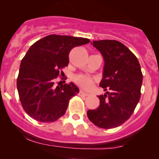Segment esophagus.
<instances>
[{
  "mask_svg": "<svg viewBox=\"0 0 159 159\" xmlns=\"http://www.w3.org/2000/svg\"><path fill=\"white\" fill-rule=\"evenodd\" d=\"M78 95H79V96H89V93H86V92H84L83 90H80V92H79V93H78Z\"/></svg>",
  "mask_w": 159,
  "mask_h": 159,
  "instance_id": "34e87169",
  "label": "esophagus"
}]
</instances>
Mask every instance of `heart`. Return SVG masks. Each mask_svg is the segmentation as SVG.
<instances>
[{"mask_svg": "<svg viewBox=\"0 0 159 159\" xmlns=\"http://www.w3.org/2000/svg\"><path fill=\"white\" fill-rule=\"evenodd\" d=\"M74 81L78 84V85L81 86V87L84 89H90L92 87L93 78L90 76L84 75H78L74 77Z\"/></svg>", "mask_w": 159, "mask_h": 159, "instance_id": "1", "label": "heart"}]
</instances>
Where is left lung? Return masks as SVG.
<instances>
[{
  "instance_id": "1",
  "label": "left lung",
  "mask_w": 159,
  "mask_h": 159,
  "mask_svg": "<svg viewBox=\"0 0 159 159\" xmlns=\"http://www.w3.org/2000/svg\"><path fill=\"white\" fill-rule=\"evenodd\" d=\"M91 44L105 61L99 86L111 92L98 96L99 106L87 111V116L96 126L113 129L125 123L134 112L140 98L143 75L138 58L123 43L107 39Z\"/></svg>"
}]
</instances>
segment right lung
I'll return each instance as SVG.
<instances>
[{
    "label": "right lung",
    "instance_id": "add662e5",
    "mask_svg": "<svg viewBox=\"0 0 159 159\" xmlns=\"http://www.w3.org/2000/svg\"><path fill=\"white\" fill-rule=\"evenodd\" d=\"M90 39L52 34L30 46L20 65L17 89L24 110L33 119L52 123L65 114L69 99L79 93L72 82L56 86L54 81L69 63L74 47Z\"/></svg>",
    "mask_w": 159,
    "mask_h": 159
}]
</instances>
